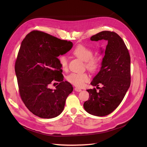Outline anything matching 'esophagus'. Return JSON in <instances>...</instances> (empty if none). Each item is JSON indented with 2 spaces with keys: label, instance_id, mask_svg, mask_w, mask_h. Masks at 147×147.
Wrapping results in <instances>:
<instances>
[{
  "label": "esophagus",
  "instance_id": "1",
  "mask_svg": "<svg viewBox=\"0 0 147 147\" xmlns=\"http://www.w3.org/2000/svg\"><path fill=\"white\" fill-rule=\"evenodd\" d=\"M74 90H75L76 92H80V91L82 90V89H81L80 88H77V87H76V88H74Z\"/></svg>",
  "mask_w": 147,
  "mask_h": 147
}]
</instances>
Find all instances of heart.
Returning <instances> with one entry per match:
<instances>
[{
    "label": "heart",
    "mask_w": 147,
    "mask_h": 147,
    "mask_svg": "<svg viewBox=\"0 0 147 147\" xmlns=\"http://www.w3.org/2000/svg\"><path fill=\"white\" fill-rule=\"evenodd\" d=\"M74 55L85 62V66L88 69L93 73L98 71L102 65V58L99 55H94L93 50L87 46L79 45L73 51ZM59 63L64 71L68 69V59L65 55L59 57ZM67 80L78 87H82L90 79L87 73H71L68 74Z\"/></svg>",
    "instance_id": "1"
}]
</instances>
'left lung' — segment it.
I'll return each instance as SVG.
<instances>
[{"label": "left lung", "instance_id": "8db88e82", "mask_svg": "<svg viewBox=\"0 0 147 147\" xmlns=\"http://www.w3.org/2000/svg\"><path fill=\"white\" fill-rule=\"evenodd\" d=\"M106 40L108 44L101 70L90 83L92 86L102 87L88 89L89 97L84 102V109L96 116H105L117 109L130 87V57L129 51L119 34L103 31L90 37L92 41Z\"/></svg>", "mask_w": 147, "mask_h": 147}]
</instances>
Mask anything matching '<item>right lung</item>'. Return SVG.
<instances>
[{
	"mask_svg": "<svg viewBox=\"0 0 147 147\" xmlns=\"http://www.w3.org/2000/svg\"><path fill=\"white\" fill-rule=\"evenodd\" d=\"M71 42L61 40L41 31L33 30L22 40L15 63L20 95L33 114L52 119L63 112L73 88L64 81L58 57L70 50ZM59 82L56 89L49 87Z\"/></svg>",
	"mask_w": 147,
	"mask_h": 147,
	"instance_id": "obj_1",
	"label": "right lung"
}]
</instances>
